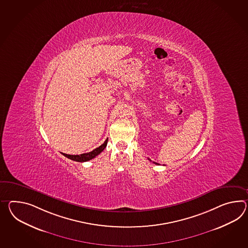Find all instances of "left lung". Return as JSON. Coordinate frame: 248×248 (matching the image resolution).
Wrapping results in <instances>:
<instances>
[{"label": "left lung", "instance_id": "obj_1", "mask_svg": "<svg viewBox=\"0 0 248 248\" xmlns=\"http://www.w3.org/2000/svg\"><path fill=\"white\" fill-rule=\"evenodd\" d=\"M154 163H155V162H154ZM157 165H158V164H157Z\"/></svg>", "mask_w": 248, "mask_h": 248}]
</instances>
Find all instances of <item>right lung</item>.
Instances as JSON below:
<instances>
[{
	"label": "right lung",
	"instance_id": "obj_1",
	"mask_svg": "<svg viewBox=\"0 0 248 248\" xmlns=\"http://www.w3.org/2000/svg\"><path fill=\"white\" fill-rule=\"evenodd\" d=\"M108 140V139L106 140L102 145L99 146L97 149L93 150L91 152H88V153H83V154H80V155H69V154L62 153V155L68 157V158H70V159H72V160L77 161V162H86V161H89L92 158L96 157V156H97L98 154H100L105 150V148L107 147Z\"/></svg>",
	"mask_w": 248,
	"mask_h": 248
}]
</instances>
